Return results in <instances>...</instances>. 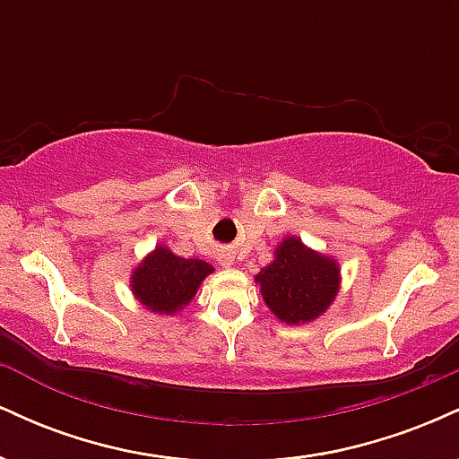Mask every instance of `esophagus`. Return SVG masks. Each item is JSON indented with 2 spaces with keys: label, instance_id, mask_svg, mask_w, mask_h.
Masks as SVG:
<instances>
[{
  "label": "esophagus",
  "instance_id": "esophagus-1",
  "mask_svg": "<svg viewBox=\"0 0 459 459\" xmlns=\"http://www.w3.org/2000/svg\"><path fill=\"white\" fill-rule=\"evenodd\" d=\"M235 263V256L233 255H222L220 256V265L222 267H230Z\"/></svg>",
  "mask_w": 459,
  "mask_h": 459
}]
</instances>
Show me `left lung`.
<instances>
[{
  "label": "left lung",
  "instance_id": "obj_1",
  "mask_svg": "<svg viewBox=\"0 0 459 459\" xmlns=\"http://www.w3.org/2000/svg\"><path fill=\"white\" fill-rule=\"evenodd\" d=\"M265 307L287 325L315 321L334 302L341 289V267L334 256H325L287 235L273 250V261L255 276Z\"/></svg>",
  "mask_w": 459,
  "mask_h": 459
}]
</instances>
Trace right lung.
<instances>
[{
  "label": "right lung",
  "instance_id": "add662e5",
  "mask_svg": "<svg viewBox=\"0 0 459 459\" xmlns=\"http://www.w3.org/2000/svg\"><path fill=\"white\" fill-rule=\"evenodd\" d=\"M213 267L200 259H181L168 246H155L131 272V293L146 310L175 315L192 302Z\"/></svg>",
  "mask_w": 459,
  "mask_h": 459
}]
</instances>
